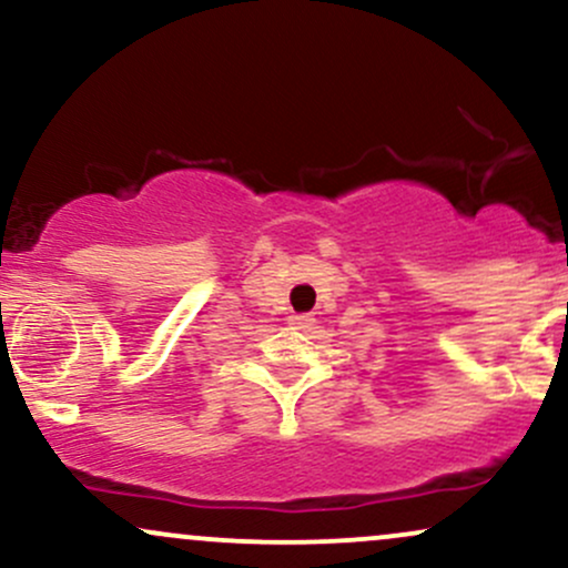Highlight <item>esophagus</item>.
<instances>
[{
    "mask_svg": "<svg viewBox=\"0 0 568 568\" xmlns=\"http://www.w3.org/2000/svg\"><path fill=\"white\" fill-rule=\"evenodd\" d=\"M288 323L293 325V328H310V325L315 323V317L306 315V312H293V315L288 317Z\"/></svg>",
    "mask_w": 568,
    "mask_h": 568,
    "instance_id": "34e87169",
    "label": "esophagus"
}]
</instances>
